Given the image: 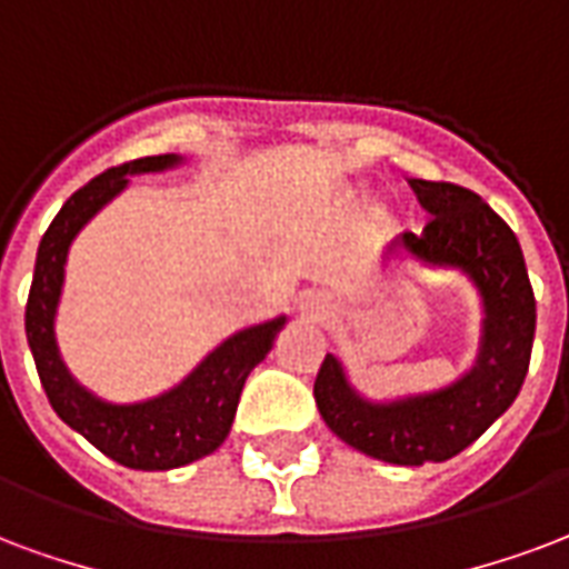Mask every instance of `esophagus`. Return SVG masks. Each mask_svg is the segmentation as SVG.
<instances>
[{
  "label": "esophagus",
  "mask_w": 569,
  "mask_h": 569,
  "mask_svg": "<svg viewBox=\"0 0 569 569\" xmlns=\"http://www.w3.org/2000/svg\"><path fill=\"white\" fill-rule=\"evenodd\" d=\"M298 310H301V317L313 319V322H322V319L331 317V298L326 292H305V296L298 298Z\"/></svg>",
  "instance_id": "34e87169"
}]
</instances>
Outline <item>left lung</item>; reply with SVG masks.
<instances>
[{
    "instance_id": "8db88e82",
    "label": "left lung",
    "mask_w": 569,
    "mask_h": 569,
    "mask_svg": "<svg viewBox=\"0 0 569 569\" xmlns=\"http://www.w3.org/2000/svg\"><path fill=\"white\" fill-rule=\"evenodd\" d=\"M431 220L422 234L403 231L382 262L413 259L425 268H452L473 283L482 328L473 365L440 389L370 401L328 352L313 382L326 425L352 449L389 465L446 461L486 435L516 401L531 365L537 301L516 234L477 192L456 183L410 180Z\"/></svg>"
}]
</instances>
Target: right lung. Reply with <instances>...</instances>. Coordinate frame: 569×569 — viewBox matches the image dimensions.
I'll return each instance as SVG.
<instances>
[{"label":"right lung","mask_w":569,"mask_h":569,"mask_svg":"<svg viewBox=\"0 0 569 569\" xmlns=\"http://www.w3.org/2000/svg\"><path fill=\"white\" fill-rule=\"evenodd\" d=\"M178 166H183V156L178 153L144 156L126 166L108 168L104 174L78 189L38 243L36 273L27 301V340L50 407L99 452L132 470H174L217 452L231 431L243 382L271 352L273 338L286 326V313H280L259 326L234 331L220 347L210 349L178 386L144 401H104L71 377L57 343V310L71 243L108 201L129 187V178Z\"/></svg>","instance_id":"obj_1"}]
</instances>
